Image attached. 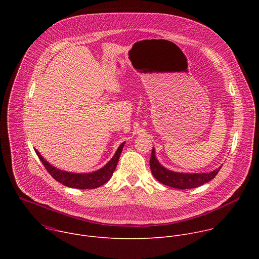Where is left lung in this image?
Segmentation results:
<instances>
[{
  "label": "left lung",
  "mask_w": 259,
  "mask_h": 259,
  "mask_svg": "<svg viewBox=\"0 0 259 259\" xmlns=\"http://www.w3.org/2000/svg\"><path fill=\"white\" fill-rule=\"evenodd\" d=\"M151 170L155 178L165 186L179 189V190H189L195 189L204 183L212 180L220 170L221 166L209 173H180L174 172L166 169L162 166L156 158L155 149L153 147L152 156L150 160Z\"/></svg>",
  "instance_id": "obj_1"
}]
</instances>
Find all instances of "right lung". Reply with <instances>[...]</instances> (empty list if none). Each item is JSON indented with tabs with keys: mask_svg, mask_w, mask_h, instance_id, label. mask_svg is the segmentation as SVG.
Wrapping results in <instances>:
<instances>
[{
	"mask_svg": "<svg viewBox=\"0 0 259 259\" xmlns=\"http://www.w3.org/2000/svg\"><path fill=\"white\" fill-rule=\"evenodd\" d=\"M124 144L125 142L121 143V145L118 147V150L114 155V157L112 158V160H110L108 163H106L105 166L91 173H72V172H66V171L57 169L56 167L49 164L42 157V155H40L38 151L36 150L34 151L36 155H38L42 164L44 165V167L46 168V170L50 173V175L56 181L62 183L63 186L68 188L87 190V189H96L101 187L102 184L107 182L110 179V177L113 176V173L116 170Z\"/></svg>",
	"mask_w": 259,
	"mask_h": 259,
	"instance_id": "add662e5",
	"label": "right lung"
}]
</instances>
